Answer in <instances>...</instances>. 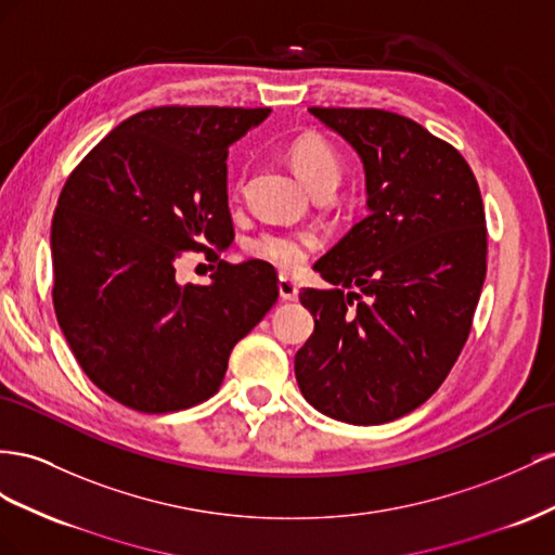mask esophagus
Here are the masks:
<instances>
[{
  "mask_svg": "<svg viewBox=\"0 0 555 555\" xmlns=\"http://www.w3.org/2000/svg\"><path fill=\"white\" fill-rule=\"evenodd\" d=\"M297 283L288 276H279V295L281 299H286V302H295L297 299Z\"/></svg>",
  "mask_w": 555,
  "mask_h": 555,
  "instance_id": "obj_1",
  "label": "esophagus"
}]
</instances>
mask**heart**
Masks as SVG:
<instances>
[{
	"label": "heart",
	"instance_id": "heart-1",
	"mask_svg": "<svg viewBox=\"0 0 555 555\" xmlns=\"http://www.w3.org/2000/svg\"><path fill=\"white\" fill-rule=\"evenodd\" d=\"M288 160L313 195L321 190H335L339 183V155L321 134L297 137L288 149ZM319 234L313 232H262L248 242V250L256 258L283 269V272H295L307 262L309 253L319 248Z\"/></svg>",
	"mask_w": 555,
	"mask_h": 555
}]
</instances>
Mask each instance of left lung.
I'll use <instances>...</instances> for the list:
<instances>
[{
	"label": "left lung",
	"instance_id": "obj_1",
	"mask_svg": "<svg viewBox=\"0 0 555 555\" xmlns=\"http://www.w3.org/2000/svg\"><path fill=\"white\" fill-rule=\"evenodd\" d=\"M353 146L367 216L313 264L332 288H305L313 335L295 356L321 414L378 425L444 384L469 337L486 279V214L465 157L382 108H309Z\"/></svg>",
	"mask_w": 555,
	"mask_h": 555
}]
</instances>
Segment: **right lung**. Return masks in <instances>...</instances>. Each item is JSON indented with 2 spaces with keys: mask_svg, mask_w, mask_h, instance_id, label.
Masks as SVG:
<instances>
[{
  "mask_svg": "<svg viewBox=\"0 0 555 555\" xmlns=\"http://www.w3.org/2000/svg\"><path fill=\"white\" fill-rule=\"evenodd\" d=\"M269 111H141L62 188L51 228L55 315L78 365L116 402L167 414L209 400L234 344L274 307L272 264H230L215 250L234 240L228 149ZM190 249L217 262L207 287L176 281Z\"/></svg>",
  "mask_w": 555,
  "mask_h": 555,
  "instance_id": "right-lung-1",
  "label": "right lung"
}]
</instances>
